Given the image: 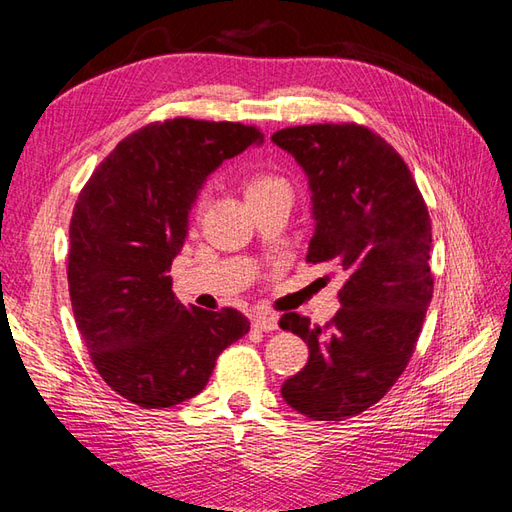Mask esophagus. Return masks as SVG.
<instances>
[{
	"label": "esophagus",
	"instance_id": "esophagus-1",
	"mask_svg": "<svg viewBox=\"0 0 512 512\" xmlns=\"http://www.w3.org/2000/svg\"><path fill=\"white\" fill-rule=\"evenodd\" d=\"M253 325L262 332H275L279 328V317L277 314H255Z\"/></svg>",
	"mask_w": 512,
	"mask_h": 512
}]
</instances>
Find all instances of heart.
<instances>
[{
    "label": "heart",
    "mask_w": 512,
    "mask_h": 512,
    "mask_svg": "<svg viewBox=\"0 0 512 512\" xmlns=\"http://www.w3.org/2000/svg\"><path fill=\"white\" fill-rule=\"evenodd\" d=\"M242 187H244L248 202H255V200L268 198V195H273L277 191H288V182L284 176H279V173H275V171L255 167V169L244 171ZM200 211H202V200H198L193 206L195 215H198Z\"/></svg>",
    "instance_id": "b5f03b06"
}]
</instances>
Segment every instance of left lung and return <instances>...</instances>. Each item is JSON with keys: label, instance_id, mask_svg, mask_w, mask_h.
Here are the masks:
<instances>
[{"label": "left lung", "instance_id": "obj_1", "mask_svg": "<svg viewBox=\"0 0 512 512\" xmlns=\"http://www.w3.org/2000/svg\"><path fill=\"white\" fill-rule=\"evenodd\" d=\"M273 143L310 182L317 228L306 262L345 273L341 308L323 328L297 312L281 317L310 350L281 396L303 416L339 422L376 405L416 350L433 295L431 217L405 160L365 125L286 127Z\"/></svg>", "mask_w": 512, "mask_h": 512}]
</instances>
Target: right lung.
<instances>
[{"label": "right lung", "instance_id": "1", "mask_svg": "<svg viewBox=\"0 0 512 512\" xmlns=\"http://www.w3.org/2000/svg\"><path fill=\"white\" fill-rule=\"evenodd\" d=\"M264 134L255 125L167 118L129 134L79 193L70 220L72 312L96 372L118 396L162 409L209 383L250 323L235 308H184L169 277L202 182Z\"/></svg>", "mask_w": 512, "mask_h": 512}]
</instances>
